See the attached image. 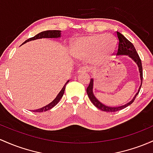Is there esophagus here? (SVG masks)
Returning <instances> with one entry per match:
<instances>
[{"mask_svg":"<svg viewBox=\"0 0 153 153\" xmlns=\"http://www.w3.org/2000/svg\"><path fill=\"white\" fill-rule=\"evenodd\" d=\"M86 72H87V68H85V67H82V68H80L79 70H78V73H80V74L85 73H86Z\"/></svg>","mask_w":153,"mask_h":153,"instance_id":"1","label":"esophagus"}]
</instances>
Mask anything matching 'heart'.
Masks as SVG:
<instances>
[{"mask_svg":"<svg viewBox=\"0 0 153 153\" xmlns=\"http://www.w3.org/2000/svg\"><path fill=\"white\" fill-rule=\"evenodd\" d=\"M116 42L109 35L95 34L77 38L72 44V54L75 58L86 59L92 56L95 63L107 61L113 54Z\"/></svg>","mask_w":153,"mask_h":153,"instance_id":"b5f03b06","label":"heart"}]
</instances>
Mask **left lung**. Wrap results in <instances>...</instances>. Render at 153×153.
<instances>
[{
	"label": "left lung",
	"mask_w": 153,
	"mask_h": 153,
	"mask_svg": "<svg viewBox=\"0 0 153 153\" xmlns=\"http://www.w3.org/2000/svg\"><path fill=\"white\" fill-rule=\"evenodd\" d=\"M116 36L117 37V39H118V45H117V56H128L137 65L139 68V76H140V80H141V85L139 86L138 91L137 92L134 97H133L131 100L130 102H128V103L125 104L123 105H120V106H107V105H105V104L102 103L97 97H95L93 91V88H94V79L91 78L90 80V83L88 85V88H86V92L88 96V98L90 99L91 102L93 103V105L95 107H97V108L100 109V110H102V111L105 112H117L119 111L120 110H123V109L126 108V107L129 106L130 105H131L133 103L134 100H135L136 97L138 95L139 91H140L141 86H142V78H143V73H142V62H141L140 58H139L138 53H137V51L135 49V47L134 46V45L131 43L130 41L126 38L123 35H122L121 33H120L119 32H116Z\"/></svg>",
	"instance_id": "8db88e82"
}]
</instances>
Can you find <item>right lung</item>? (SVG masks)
I'll return each instance as SVG.
<instances>
[{
  "mask_svg": "<svg viewBox=\"0 0 153 153\" xmlns=\"http://www.w3.org/2000/svg\"><path fill=\"white\" fill-rule=\"evenodd\" d=\"M61 38V30H46V31H43L41 32V33H38V34H37L36 36L33 37V38H30L29 39H27V41H25L22 44L26 43L27 42L35 41V40H37V39H41V38ZM68 82L69 80H68V81L66 82V83L64 85L63 88H62L61 91H60L59 93L57 96L56 97V98H55L54 100L51 102V103H49L48 105H46V106L41 107V108L32 110V112H46V111H48V110H50L51 108H53V107H54L59 102V100H61L62 97L64 93H65V86H66L67 83H68Z\"/></svg>",
  "mask_w": 153,
  "mask_h": 153,
  "instance_id": "add662e5",
  "label": "right lung"
}]
</instances>
